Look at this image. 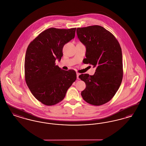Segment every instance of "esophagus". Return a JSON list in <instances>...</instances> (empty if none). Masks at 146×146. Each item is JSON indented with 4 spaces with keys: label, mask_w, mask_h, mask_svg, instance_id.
Segmentation results:
<instances>
[{
    "label": "esophagus",
    "mask_w": 146,
    "mask_h": 146,
    "mask_svg": "<svg viewBox=\"0 0 146 146\" xmlns=\"http://www.w3.org/2000/svg\"><path fill=\"white\" fill-rule=\"evenodd\" d=\"M80 76V74L79 73H76V78H77V79H79V76Z\"/></svg>",
    "instance_id": "1"
}]
</instances>
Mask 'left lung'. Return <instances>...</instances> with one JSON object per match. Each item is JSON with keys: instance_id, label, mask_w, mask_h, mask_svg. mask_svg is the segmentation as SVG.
<instances>
[{"instance_id": "8db88e82", "label": "left lung", "mask_w": 146, "mask_h": 146, "mask_svg": "<svg viewBox=\"0 0 146 146\" xmlns=\"http://www.w3.org/2000/svg\"><path fill=\"white\" fill-rule=\"evenodd\" d=\"M78 39L86 47L85 63L96 67L93 76L82 74L86 84L81 95L86 102L101 106L110 101L121 83L123 70L122 52L115 37L102 26L78 28Z\"/></svg>"}]
</instances>
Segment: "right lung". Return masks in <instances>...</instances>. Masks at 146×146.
Returning a JSON list of instances; mask_svg holds the SVG:
<instances>
[{
	"instance_id": "1",
	"label": "right lung",
	"mask_w": 146,
	"mask_h": 146,
	"mask_svg": "<svg viewBox=\"0 0 146 146\" xmlns=\"http://www.w3.org/2000/svg\"><path fill=\"white\" fill-rule=\"evenodd\" d=\"M76 28H50L31 42L25 59V76L36 99L46 106L62 101L76 79L75 70H64L56 65L61 60L64 45L75 36Z\"/></svg>"
}]
</instances>
